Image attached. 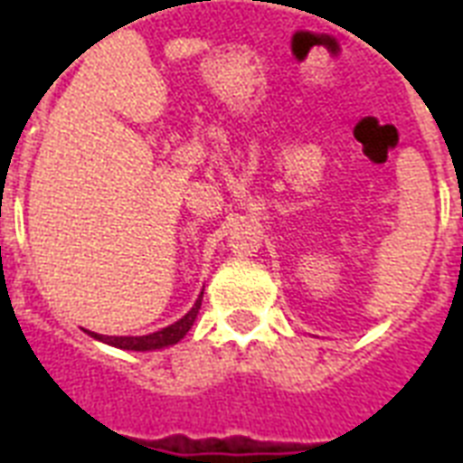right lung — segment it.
<instances>
[{
	"label": "right lung",
	"mask_w": 463,
	"mask_h": 463,
	"mask_svg": "<svg viewBox=\"0 0 463 463\" xmlns=\"http://www.w3.org/2000/svg\"><path fill=\"white\" fill-rule=\"evenodd\" d=\"M202 296H199L194 307L189 309L180 322L170 324L165 329L156 331V334H148V336H100V334H93V331H89V334L93 338H98V341L118 345V348H125V351H156V348H165V345L177 344V341L192 329V324H194L196 315H199V307H202Z\"/></svg>",
	"instance_id": "obj_1"
}]
</instances>
